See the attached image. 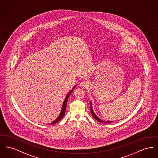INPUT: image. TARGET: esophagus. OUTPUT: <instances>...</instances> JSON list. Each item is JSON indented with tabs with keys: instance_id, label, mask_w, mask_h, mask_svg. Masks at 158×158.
Returning a JSON list of instances; mask_svg holds the SVG:
<instances>
[{
	"instance_id": "obj_1",
	"label": "esophagus",
	"mask_w": 158,
	"mask_h": 158,
	"mask_svg": "<svg viewBox=\"0 0 158 158\" xmlns=\"http://www.w3.org/2000/svg\"><path fill=\"white\" fill-rule=\"evenodd\" d=\"M79 86L82 88H86L88 86V83L86 81H83L79 84Z\"/></svg>"
}]
</instances>
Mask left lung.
<instances>
[{
  "label": "left lung",
  "instance_id": "8db88e82",
  "mask_svg": "<svg viewBox=\"0 0 158 158\" xmlns=\"http://www.w3.org/2000/svg\"><path fill=\"white\" fill-rule=\"evenodd\" d=\"M92 104H91V107H90V109H91V114H92V115H93V117L94 118V119H95L97 121H98V122H102V123H111L113 121H102L101 119H100L98 117H97L96 115H95V114L94 113V111H93V108H92V105H91Z\"/></svg>",
  "mask_w": 158,
  "mask_h": 158
}]
</instances>
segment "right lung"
<instances>
[{"label":"right lung","instance_id":"obj_1","mask_svg":"<svg viewBox=\"0 0 158 158\" xmlns=\"http://www.w3.org/2000/svg\"><path fill=\"white\" fill-rule=\"evenodd\" d=\"M75 87H76V86H74V88H73V89H72L69 93L67 94V96L65 97V100H64V102H63V104L62 109H61V112H60V115L58 116V117L56 119L55 121L52 122L50 123L51 125H53V124H55L56 123H57L58 122L61 121V120L63 119V118L64 117V114H65V109H66L67 102V101H68V98H69V97L70 95L71 94V93L73 92V90L74 88H75Z\"/></svg>","mask_w":158,"mask_h":158}]
</instances>
